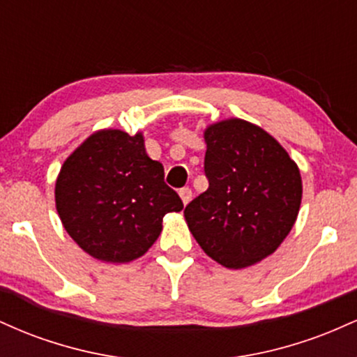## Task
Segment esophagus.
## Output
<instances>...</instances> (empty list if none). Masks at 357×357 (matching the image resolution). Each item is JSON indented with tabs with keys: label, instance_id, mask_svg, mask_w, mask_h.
<instances>
[{
	"label": "esophagus",
	"instance_id": "1",
	"mask_svg": "<svg viewBox=\"0 0 357 357\" xmlns=\"http://www.w3.org/2000/svg\"><path fill=\"white\" fill-rule=\"evenodd\" d=\"M179 196H181V199H183L184 206H186V204L191 202V198H192V192H191L190 188H181V190H179Z\"/></svg>",
	"mask_w": 357,
	"mask_h": 357
}]
</instances>
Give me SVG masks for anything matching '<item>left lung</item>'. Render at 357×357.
Wrapping results in <instances>:
<instances>
[{
	"mask_svg": "<svg viewBox=\"0 0 357 357\" xmlns=\"http://www.w3.org/2000/svg\"><path fill=\"white\" fill-rule=\"evenodd\" d=\"M208 190L184 210L208 257L245 268L272 255L296 223L302 178L296 162L261 127L241 119L204 130Z\"/></svg>",
	"mask_w": 357,
	"mask_h": 357,
	"instance_id": "obj_1",
	"label": "left lung"
}]
</instances>
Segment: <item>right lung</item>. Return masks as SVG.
Instances as JSON below:
<instances>
[{"label":"right lung","instance_id":"right-lung-1","mask_svg":"<svg viewBox=\"0 0 357 357\" xmlns=\"http://www.w3.org/2000/svg\"><path fill=\"white\" fill-rule=\"evenodd\" d=\"M61 225L90 257L110 264L136 260L153 247L166 213L181 211L165 167L146 153L141 132L102 129L61 166L55 184Z\"/></svg>","mask_w":357,"mask_h":357}]
</instances>
